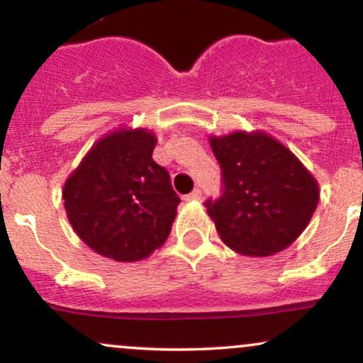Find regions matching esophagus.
<instances>
[{"label": "esophagus", "instance_id": "obj_1", "mask_svg": "<svg viewBox=\"0 0 363 363\" xmlns=\"http://www.w3.org/2000/svg\"><path fill=\"white\" fill-rule=\"evenodd\" d=\"M201 194H203L201 189H198V187H196L193 193L184 196V201H198V199H201Z\"/></svg>", "mask_w": 363, "mask_h": 363}]
</instances>
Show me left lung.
Wrapping results in <instances>:
<instances>
[{
    "instance_id": "1",
    "label": "left lung",
    "mask_w": 363,
    "mask_h": 363,
    "mask_svg": "<svg viewBox=\"0 0 363 363\" xmlns=\"http://www.w3.org/2000/svg\"><path fill=\"white\" fill-rule=\"evenodd\" d=\"M222 196L205 203L220 239L244 256L280 252L309 225L319 186L285 145L262 131L211 136Z\"/></svg>"
}]
</instances>
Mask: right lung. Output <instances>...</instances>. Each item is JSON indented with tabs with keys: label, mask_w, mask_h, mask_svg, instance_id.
Returning <instances> with one entry per match:
<instances>
[{
	"label": "right lung",
	"mask_w": 363,
	"mask_h": 363,
	"mask_svg": "<svg viewBox=\"0 0 363 363\" xmlns=\"http://www.w3.org/2000/svg\"><path fill=\"white\" fill-rule=\"evenodd\" d=\"M155 145V135L143 128L109 133L62 187L74 232L104 257L140 261L167 240L181 198L152 158Z\"/></svg>",
	"instance_id": "1"
}]
</instances>
